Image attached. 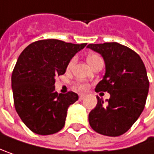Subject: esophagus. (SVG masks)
<instances>
[{
    "mask_svg": "<svg viewBox=\"0 0 154 154\" xmlns=\"http://www.w3.org/2000/svg\"><path fill=\"white\" fill-rule=\"evenodd\" d=\"M85 96H86V94H85V93H80V94H79L80 100H83V99L85 98Z\"/></svg>",
    "mask_w": 154,
    "mask_h": 154,
    "instance_id": "esophagus-1",
    "label": "esophagus"
}]
</instances>
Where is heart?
I'll list each match as a JSON object with an SVG mask.
<instances>
[{
  "instance_id": "obj_1",
  "label": "heart",
  "mask_w": 154,
  "mask_h": 154,
  "mask_svg": "<svg viewBox=\"0 0 154 154\" xmlns=\"http://www.w3.org/2000/svg\"><path fill=\"white\" fill-rule=\"evenodd\" d=\"M100 57L99 55H97V54H91V55H89V56L87 57V61H88V63H89V64H90V63H91L92 62H94V61H96V60H98V59H100ZM75 62H76V57H72V58L71 59V61L69 62V63H68L67 69H68V70L72 69V66L74 65ZM76 88L79 89V90L84 91V90H87V89H88V84H87L86 82H82V81H79V82H76Z\"/></svg>"
}]
</instances>
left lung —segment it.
I'll list each match as a JSON object with an SVG mask.
<instances>
[{"label":"left lung","instance_id":"obj_1","mask_svg":"<svg viewBox=\"0 0 154 154\" xmlns=\"http://www.w3.org/2000/svg\"><path fill=\"white\" fill-rule=\"evenodd\" d=\"M87 47L100 54L106 66L95 91L110 94L107 104L97 96V106L89 114L90 125L103 135H121L144 109L149 91L145 66L138 54L116 42L90 44Z\"/></svg>","mask_w":154,"mask_h":154}]
</instances>
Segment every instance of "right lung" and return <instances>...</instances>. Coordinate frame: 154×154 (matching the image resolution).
<instances>
[{
  "instance_id": "1",
  "label": "right lung",
  "mask_w": 154,
  "mask_h": 154,
  "mask_svg": "<svg viewBox=\"0 0 154 154\" xmlns=\"http://www.w3.org/2000/svg\"><path fill=\"white\" fill-rule=\"evenodd\" d=\"M86 45L39 40L28 45L19 56L11 75L14 106L33 133L52 134L64 126L67 109L79 97L72 91L58 94L54 78L65 72L71 59Z\"/></svg>"
}]
</instances>
